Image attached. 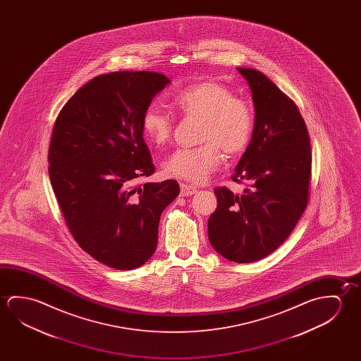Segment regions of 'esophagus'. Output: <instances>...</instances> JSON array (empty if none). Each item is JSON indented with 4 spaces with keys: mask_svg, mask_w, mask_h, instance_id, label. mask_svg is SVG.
Returning <instances> with one entry per match:
<instances>
[{
    "mask_svg": "<svg viewBox=\"0 0 361 361\" xmlns=\"http://www.w3.org/2000/svg\"><path fill=\"white\" fill-rule=\"evenodd\" d=\"M180 189H181V195L183 196H191L197 192L196 188L191 186V185H188V183H181Z\"/></svg>",
    "mask_w": 361,
    "mask_h": 361,
    "instance_id": "esophagus-1",
    "label": "esophagus"
}]
</instances>
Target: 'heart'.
Here are the masks:
<instances>
[{
	"mask_svg": "<svg viewBox=\"0 0 361 361\" xmlns=\"http://www.w3.org/2000/svg\"><path fill=\"white\" fill-rule=\"evenodd\" d=\"M172 102L178 112L202 119L199 140L204 143L175 149L162 164L166 176L205 183L220 164L219 148L237 156L248 147L255 116L248 103L235 98L231 88L216 82H200L178 92ZM141 127L151 142L164 145L171 137L173 121L170 113L151 104L143 111Z\"/></svg>",
	"mask_w": 361,
	"mask_h": 361,
	"instance_id": "b5f03b06",
	"label": "heart"
}]
</instances>
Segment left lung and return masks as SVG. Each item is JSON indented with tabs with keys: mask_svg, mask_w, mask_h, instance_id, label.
<instances>
[{
	"mask_svg": "<svg viewBox=\"0 0 361 361\" xmlns=\"http://www.w3.org/2000/svg\"><path fill=\"white\" fill-rule=\"evenodd\" d=\"M255 103L252 140L238 162L233 181L250 189L234 195L214 190L218 207L207 223L219 255L252 263L271 255L288 238L307 207L311 146L307 127L293 102L255 69L237 68Z\"/></svg>",
	"mask_w": 361,
	"mask_h": 361,
	"instance_id": "1",
	"label": "left lung"
}]
</instances>
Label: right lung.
Masks as SVG:
<instances>
[{
    "mask_svg": "<svg viewBox=\"0 0 361 361\" xmlns=\"http://www.w3.org/2000/svg\"><path fill=\"white\" fill-rule=\"evenodd\" d=\"M169 83L154 71L102 74L54 124L49 176L66 225L84 252L119 271L152 257L161 214L180 192L175 180L136 185L154 172L143 111Z\"/></svg>",
    "mask_w": 361,
    "mask_h": 361,
    "instance_id": "right-lung-1",
    "label": "right lung"
}]
</instances>
